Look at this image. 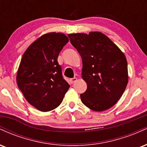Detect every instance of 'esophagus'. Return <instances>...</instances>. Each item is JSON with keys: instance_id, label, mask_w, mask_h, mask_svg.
<instances>
[{"instance_id": "obj_1", "label": "esophagus", "mask_w": 147, "mask_h": 147, "mask_svg": "<svg viewBox=\"0 0 147 147\" xmlns=\"http://www.w3.org/2000/svg\"><path fill=\"white\" fill-rule=\"evenodd\" d=\"M77 78H76V77H74V78L70 79V82H71L72 84H74L75 82H77Z\"/></svg>"}]
</instances>
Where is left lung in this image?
I'll use <instances>...</instances> for the list:
<instances>
[{"label":"left lung","mask_w":147,"mask_h":147,"mask_svg":"<svg viewBox=\"0 0 147 147\" xmlns=\"http://www.w3.org/2000/svg\"><path fill=\"white\" fill-rule=\"evenodd\" d=\"M82 59V78L87 89L81 100L95 111L110 109L122 97L128 84L125 55L109 37L99 32L68 35Z\"/></svg>","instance_id":"obj_1"}]
</instances>
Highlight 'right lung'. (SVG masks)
I'll use <instances>...</instances> for the list:
<instances>
[{
	"label": "right lung",
	"instance_id": "add662e5",
	"mask_svg": "<svg viewBox=\"0 0 147 147\" xmlns=\"http://www.w3.org/2000/svg\"><path fill=\"white\" fill-rule=\"evenodd\" d=\"M68 41L62 33L45 34L28 47L21 59L16 75L18 87L26 100L43 112L59 106L70 88L57 61Z\"/></svg>",
	"mask_w": 147,
	"mask_h": 147
}]
</instances>
